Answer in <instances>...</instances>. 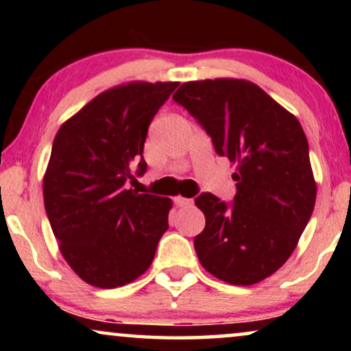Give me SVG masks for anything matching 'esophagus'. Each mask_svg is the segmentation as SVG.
Wrapping results in <instances>:
<instances>
[{
  "label": "esophagus",
  "mask_w": 351,
  "mask_h": 351,
  "mask_svg": "<svg viewBox=\"0 0 351 351\" xmlns=\"http://www.w3.org/2000/svg\"><path fill=\"white\" fill-rule=\"evenodd\" d=\"M174 203L179 206V208H189V206L193 204V199L184 198V196H177V198H174Z\"/></svg>",
  "instance_id": "esophagus-1"
}]
</instances>
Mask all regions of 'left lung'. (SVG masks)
I'll use <instances>...</instances> for the list:
<instances>
[{
    "instance_id": "left-lung-1",
    "label": "left lung",
    "mask_w": 351,
    "mask_h": 351,
    "mask_svg": "<svg viewBox=\"0 0 351 351\" xmlns=\"http://www.w3.org/2000/svg\"><path fill=\"white\" fill-rule=\"evenodd\" d=\"M172 99L213 138L237 172L233 204L201 193L206 227L195 238L198 258L228 285L251 286L285 265L308 223L316 182L299 119L246 80L189 81Z\"/></svg>"
}]
</instances>
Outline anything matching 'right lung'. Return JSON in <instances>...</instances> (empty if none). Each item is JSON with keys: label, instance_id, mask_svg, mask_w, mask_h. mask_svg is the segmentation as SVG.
Wrapping results in <instances>:
<instances>
[{"label": "right lung", "instance_id": "add662e5", "mask_svg": "<svg viewBox=\"0 0 351 351\" xmlns=\"http://www.w3.org/2000/svg\"><path fill=\"white\" fill-rule=\"evenodd\" d=\"M179 86L131 81L110 88L56 134L43 177L47 219L66 263L100 289L129 285L152 265L172 201L126 189L147 171L153 117Z\"/></svg>", "mask_w": 351, "mask_h": 351}]
</instances>
